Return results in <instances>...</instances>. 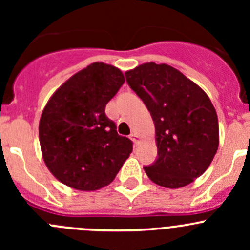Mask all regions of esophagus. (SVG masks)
Returning <instances> with one entry per match:
<instances>
[{"label": "esophagus", "instance_id": "obj_1", "mask_svg": "<svg viewBox=\"0 0 250 250\" xmlns=\"http://www.w3.org/2000/svg\"><path fill=\"white\" fill-rule=\"evenodd\" d=\"M129 138L133 140V143H134V144H138V141H139V137H138L135 133H132V134L129 135Z\"/></svg>", "mask_w": 250, "mask_h": 250}]
</instances>
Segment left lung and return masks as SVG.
Returning a JSON list of instances; mask_svg holds the SVG:
<instances>
[{"label": "left lung", "instance_id": "left-lung-1", "mask_svg": "<svg viewBox=\"0 0 250 250\" xmlns=\"http://www.w3.org/2000/svg\"><path fill=\"white\" fill-rule=\"evenodd\" d=\"M128 85L150 111L157 160L144 170L157 185L178 188L206 172L219 146L216 111L202 88L166 64L125 72Z\"/></svg>", "mask_w": 250, "mask_h": 250}]
</instances>
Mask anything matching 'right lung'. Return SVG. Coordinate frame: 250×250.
I'll return each instance as SVG.
<instances>
[{"label": "right lung", "mask_w": 250, "mask_h": 250, "mask_svg": "<svg viewBox=\"0 0 250 250\" xmlns=\"http://www.w3.org/2000/svg\"><path fill=\"white\" fill-rule=\"evenodd\" d=\"M125 83L121 70L93 62L70 77L47 103L39 134L48 169L65 185L94 191L109 185L133 150L105 113Z\"/></svg>", "instance_id": "obj_1"}]
</instances>
